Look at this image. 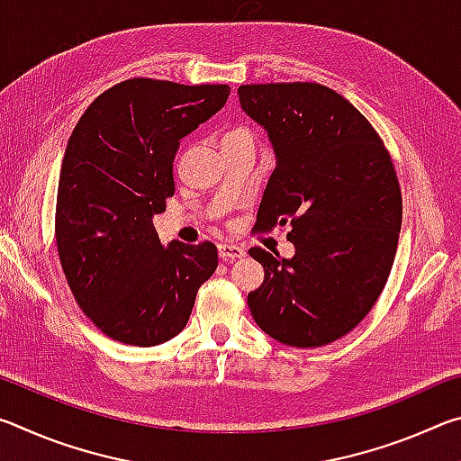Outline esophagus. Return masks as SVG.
<instances>
[{"mask_svg": "<svg viewBox=\"0 0 461 461\" xmlns=\"http://www.w3.org/2000/svg\"><path fill=\"white\" fill-rule=\"evenodd\" d=\"M244 256H246L244 248L231 246V244H221L220 246V258L223 262H233V260H238V258H244Z\"/></svg>", "mask_w": 461, "mask_h": 461, "instance_id": "obj_1", "label": "esophagus"}]
</instances>
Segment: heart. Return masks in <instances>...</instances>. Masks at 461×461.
<instances>
[{
  "label": "heart",
  "instance_id": "heart-1",
  "mask_svg": "<svg viewBox=\"0 0 461 461\" xmlns=\"http://www.w3.org/2000/svg\"><path fill=\"white\" fill-rule=\"evenodd\" d=\"M233 131H240V130H233Z\"/></svg>",
  "mask_w": 461,
  "mask_h": 461
}]
</instances>
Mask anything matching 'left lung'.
<instances>
[{"label": "left lung", "instance_id": "left-lung-1", "mask_svg": "<svg viewBox=\"0 0 461 461\" xmlns=\"http://www.w3.org/2000/svg\"><path fill=\"white\" fill-rule=\"evenodd\" d=\"M238 93L276 152L254 230L288 228L294 246L291 260L249 248L264 283L248 307L285 346H327L370 313L393 268L402 221L393 158L372 123L325 85H241Z\"/></svg>", "mask_w": 461, "mask_h": 461}]
</instances>
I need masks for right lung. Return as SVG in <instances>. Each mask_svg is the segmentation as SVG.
<instances>
[{
    "instance_id": "right-lung-1",
    "label": "right lung",
    "mask_w": 461,
    "mask_h": 461,
    "mask_svg": "<svg viewBox=\"0 0 461 461\" xmlns=\"http://www.w3.org/2000/svg\"><path fill=\"white\" fill-rule=\"evenodd\" d=\"M228 97L230 85L136 77L101 93L75 126L54 240L77 305L107 338L140 348L173 339L215 272V244L162 248L152 215L175 194L178 140Z\"/></svg>"
}]
</instances>
